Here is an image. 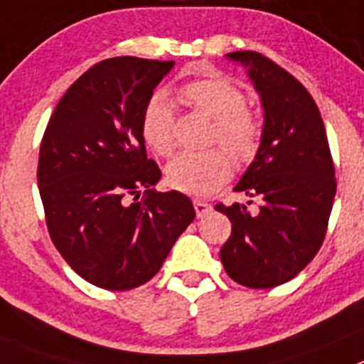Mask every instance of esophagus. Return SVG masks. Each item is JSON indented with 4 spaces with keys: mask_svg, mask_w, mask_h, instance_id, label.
<instances>
[{
    "mask_svg": "<svg viewBox=\"0 0 364 364\" xmlns=\"http://www.w3.org/2000/svg\"><path fill=\"white\" fill-rule=\"evenodd\" d=\"M194 208H196V214H198V218H203V215H206L208 212L212 210V206L208 205L206 201H201V199H194Z\"/></svg>",
    "mask_w": 364,
    "mask_h": 364,
    "instance_id": "obj_1",
    "label": "esophagus"
}]
</instances>
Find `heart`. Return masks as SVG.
<instances>
[{
    "mask_svg": "<svg viewBox=\"0 0 364 364\" xmlns=\"http://www.w3.org/2000/svg\"><path fill=\"white\" fill-rule=\"evenodd\" d=\"M183 101L214 119L212 141H219L237 161H248L259 145V125L247 107L245 94L223 77H201L179 88ZM141 136L159 156L174 149V114L168 97L156 92L145 105ZM232 161L223 149L181 152L166 165V183L190 196H208L227 181Z\"/></svg>",
    "mask_w": 364,
    "mask_h": 364,
    "instance_id": "heart-1",
    "label": "heart"
}]
</instances>
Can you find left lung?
I'll list each match as a JSON object with an SVG mask.
<instances>
[{"label": "left lung", "instance_id": "obj_1", "mask_svg": "<svg viewBox=\"0 0 364 364\" xmlns=\"http://www.w3.org/2000/svg\"><path fill=\"white\" fill-rule=\"evenodd\" d=\"M227 58L247 67L264 125L254 161L234 188L261 205L255 212L239 203L215 205L232 223L219 257L235 283L272 288L296 277L323 245L336 198V168L309 90L259 52H230Z\"/></svg>", "mask_w": 364, "mask_h": 364}]
</instances>
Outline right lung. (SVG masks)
Masks as SVG:
<instances>
[{"instance_id":"1","label":"right lung","mask_w":364,"mask_h":364,"mask_svg":"<svg viewBox=\"0 0 364 364\" xmlns=\"http://www.w3.org/2000/svg\"><path fill=\"white\" fill-rule=\"evenodd\" d=\"M172 67L132 55L100 61L70 85L41 139L38 186L52 243L105 290L152 279L196 218L185 194L152 188L161 170L141 136L146 101ZM141 188L146 199L136 202Z\"/></svg>"}]
</instances>
